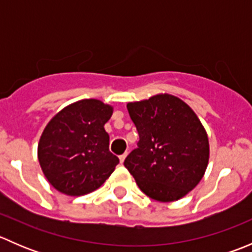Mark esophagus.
<instances>
[{
    "mask_svg": "<svg viewBox=\"0 0 252 252\" xmlns=\"http://www.w3.org/2000/svg\"><path fill=\"white\" fill-rule=\"evenodd\" d=\"M126 154H123L119 156V161H121V163H124V159H126Z\"/></svg>",
    "mask_w": 252,
    "mask_h": 252,
    "instance_id": "1",
    "label": "esophagus"
}]
</instances>
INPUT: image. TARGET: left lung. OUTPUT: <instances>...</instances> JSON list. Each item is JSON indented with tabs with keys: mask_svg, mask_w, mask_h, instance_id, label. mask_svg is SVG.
<instances>
[{
	"mask_svg": "<svg viewBox=\"0 0 252 252\" xmlns=\"http://www.w3.org/2000/svg\"><path fill=\"white\" fill-rule=\"evenodd\" d=\"M138 129V149L124 166L145 195L161 202L182 199L204 177L210 158L208 136L189 105L169 94L129 102Z\"/></svg>",
	"mask_w": 252,
	"mask_h": 252,
	"instance_id": "obj_1",
	"label": "left lung"
}]
</instances>
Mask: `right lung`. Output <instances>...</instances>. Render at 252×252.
<instances>
[{
  "instance_id": "right-lung-1",
  "label": "right lung",
  "mask_w": 252,
  "mask_h": 252,
  "mask_svg": "<svg viewBox=\"0 0 252 252\" xmlns=\"http://www.w3.org/2000/svg\"><path fill=\"white\" fill-rule=\"evenodd\" d=\"M113 107L96 98L70 103L45 126L37 158L51 185L69 196L98 189L113 173L118 157L110 152L105 124Z\"/></svg>"
}]
</instances>
